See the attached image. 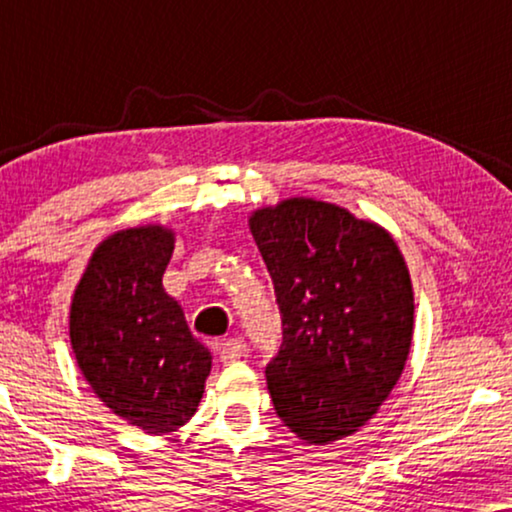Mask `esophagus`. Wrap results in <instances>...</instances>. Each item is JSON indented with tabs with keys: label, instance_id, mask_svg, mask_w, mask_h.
Instances as JSON below:
<instances>
[{
	"label": "esophagus",
	"instance_id": "esophagus-1",
	"mask_svg": "<svg viewBox=\"0 0 512 512\" xmlns=\"http://www.w3.org/2000/svg\"><path fill=\"white\" fill-rule=\"evenodd\" d=\"M242 354H244V345H242V340H237V338H228L219 345V359L223 363H233L237 359H242Z\"/></svg>",
	"mask_w": 512,
	"mask_h": 512
}]
</instances>
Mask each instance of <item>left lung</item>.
Masks as SVG:
<instances>
[{"label": "left lung", "instance_id": "obj_1", "mask_svg": "<svg viewBox=\"0 0 512 512\" xmlns=\"http://www.w3.org/2000/svg\"><path fill=\"white\" fill-rule=\"evenodd\" d=\"M275 284L282 347L265 366L277 415L326 445L359 431L401 377L415 298L394 237L312 198L251 214Z\"/></svg>", "mask_w": 512, "mask_h": 512}]
</instances>
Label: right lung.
<instances>
[{
	"instance_id": "obj_1",
	"label": "right lung",
	"mask_w": 512,
	"mask_h": 512,
	"mask_svg": "<svg viewBox=\"0 0 512 512\" xmlns=\"http://www.w3.org/2000/svg\"><path fill=\"white\" fill-rule=\"evenodd\" d=\"M174 233L118 230L93 251L72 298L69 338L97 398L153 436L195 415L212 354L163 289Z\"/></svg>"
}]
</instances>
